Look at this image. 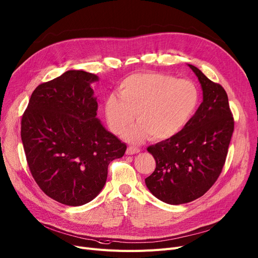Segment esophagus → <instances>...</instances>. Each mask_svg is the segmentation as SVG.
Here are the masks:
<instances>
[{
	"label": "esophagus",
	"instance_id": "1",
	"mask_svg": "<svg viewBox=\"0 0 258 258\" xmlns=\"http://www.w3.org/2000/svg\"><path fill=\"white\" fill-rule=\"evenodd\" d=\"M140 152V149L138 148H134V147H128L126 150L127 155H134V154H138Z\"/></svg>",
	"mask_w": 258,
	"mask_h": 258
}]
</instances>
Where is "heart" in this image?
Wrapping results in <instances>:
<instances>
[{"label": "heart", "instance_id": "b5f03b06", "mask_svg": "<svg viewBox=\"0 0 258 258\" xmlns=\"http://www.w3.org/2000/svg\"><path fill=\"white\" fill-rule=\"evenodd\" d=\"M119 97L109 96L104 104L108 126L120 135L135 119L138 122L123 137L140 143L152 136L163 141L177 136L191 121L199 104L196 85L161 73H136L123 80Z\"/></svg>", "mask_w": 258, "mask_h": 258}]
</instances>
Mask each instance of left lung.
Segmentation results:
<instances>
[{"label":"left lung","instance_id":"obj_1","mask_svg":"<svg viewBox=\"0 0 258 258\" xmlns=\"http://www.w3.org/2000/svg\"><path fill=\"white\" fill-rule=\"evenodd\" d=\"M204 100L177 136L148 148L156 169L147 179L150 192L169 205H182L203 196L215 183L226 161L234 131L228 95L196 66Z\"/></svg>","mask_w":258,"mask_h":258}]
</instances>
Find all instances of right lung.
<instances>
[{
	"instance_id": "right-lung-1",
	"label": "right lung",
	"mask_w": 258,
	"mask_h": 258,
	"mask_svg": "<svg viewBox=\"0 0 258 258\" xmlns=\"http://www.w3.org/2000/svg\"><path fill=\"white\" fill-rule=\"evenodd\" d=\"M98 76L67 71L33 91L21 122L30 173L42 191L60 204L78 207L102 191L110 161L126 145L97 118L91 87Z\"/></svg>"
}]
</instances>
